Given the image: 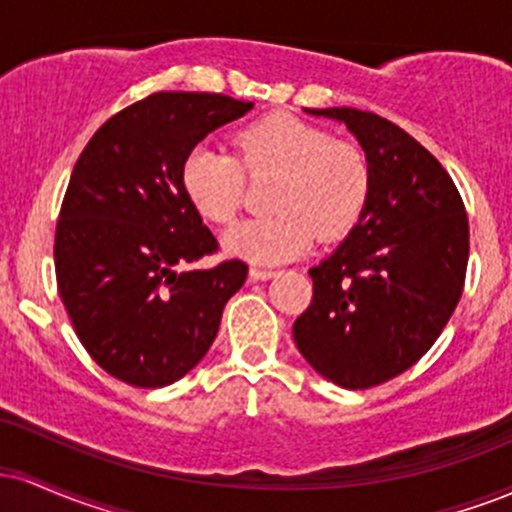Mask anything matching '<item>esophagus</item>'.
Here are the masks:
<instances>
[{
  "label": "esophagus",
  "mask_w": 512,
  "mask_h": 512,
  "mask_svg": "<svg viewBox=\"0 0 512 512\" xmlns=\"http://www.w3.org/2000/svg\"><path fill=\"white\" fill-rule=\"evenodd\" d=\"M274 274H276L274 269H269V267H250L252 281H267V279H272Z\"/></svg>",
  "instance_id": "obj_1"
}]
</instances>
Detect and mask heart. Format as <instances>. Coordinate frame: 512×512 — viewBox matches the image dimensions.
I'll list each match as a JSON object with an SVG mask.
<instances>
[{"label": "heart", "instance_id": "b5f03b06", "mask_svg": "<svg viewBox=\"0 0 512 512\" xmlns=\"http://www.w3.org/2000/svg\"><path fill=\"white\" fill-rule=\"evenodd\" d=\"M245 175H276L267 199L272 214L238 223L223 238L231 255L255 262L301 255L317 236L325 243L346 238L373 190V166L361 144L281 113L238 129L233 154L195 146L180 166V185L204 221L226 226L243 207Z\"/></svg>", "mask_w": 512, "mask_h": 512}]
</instances>
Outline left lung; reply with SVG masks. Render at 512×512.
Segmentation results:
<instances>
[{
	"label": "left lung",
	"mask_w": 512,
	"mask_h": 512,
	"mask_svg": "<svg viewBox=\"0 0 512 512\" xmlns=\"http://www.w3.org/2000/svg\"><path fill=\"white\" fill-rule=\"evenodd\" d=\"M344 122L370 158L373 190L354 231L310 269L313 301L293 339L322 378L368 390L431 349L460 303L469 219L448 170L385 117L308 108Z\"/></svg>",
	"instance_id": "obj_1"
}]
</instances>
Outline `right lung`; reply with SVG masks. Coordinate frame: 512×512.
Masks as SVG:
<instances>
[{"mask_svg":"<svg viewBox=\"0 0 512 512\" xmlns=\"http://www.w3.org/2000/svg\"><path fill=\"white\" fill-rule=\"evenodd\" d=\"M252 103L221 93L158 91L103 122L81 151L55 228L57 291L88 356L134 387H163L202 361L248 264L187 202L180 166Z\"/></svg>","mask_w":512,"mask_h":512,"instance_id":"add662e5","label":"right lung"}]
</instances>
